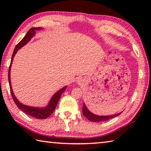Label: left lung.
Instances as JSON below:
<instances>
[{"mask_svg": "<svg viewBox=\"0 0 151 151\" xmlns=\"http://www.w3.org/2000/svg\"><path fill=\"white\" fill-rule=\"evenodd\" d=\"M83 115L85 116L86 119H88L90 121L98 122L108 121L109 119H111L112 118H114V117H116L117 116L120 115V114H121V112H120V113H118L116 114H114V115H111V116H97L89 111L88 109L86 108L85 104L84 103L83 106Z\"/></svg>", "mask_w": 151, "mask_h": 151, "instance_id": "8db88e82", "label": "left lung"}]
</instances>
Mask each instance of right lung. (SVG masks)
Here are the masks:
<instances>
[{"instance_id":"obj_1","label":"right lung","mask_w":151,"mask_h":151,"mask_svg":"<svg viewBox=\"0 0 151 151\" xmlns=\"http://www.w3.org/2000/svg\"><path fill=\"white\" fill-rule=\"evenodd\" d=\"M41 28L40 27H37V28H31L28 32L27 33V35L24 36V37L18 43L16 47H15L14 50L13 51V53H12V58H11V64H10L9 66V75H8V78H9V86H10V90H11V93L12 99H13V101L16 104V105L19 107V109L21 110V111H23L25 113H27V114H29L30 116H32L33 117H35L36 119H45L48 118V116L51 115V114L54 112L55 109L57 106V104L59 101V99L60 98L61 94L63 93V92L65 91V89L66 88V86H65L63 88H61L60 90L58 91L57 93H55L54 94V96L52 97L51 100L49 102V104L47 107H45V108H37V107H31V106H29L27 105H24L22 103H20V102L17 100L16 97H15L14 94L12 92V86H11V64L12 62V60H13V58L14 57L15 54H16L17 52L19 50V48H21L22 47H23L24 45H26L27 43L29 41L30 39L35 35V31L38 30H40Z\"/></svg>"}]
</instances>
